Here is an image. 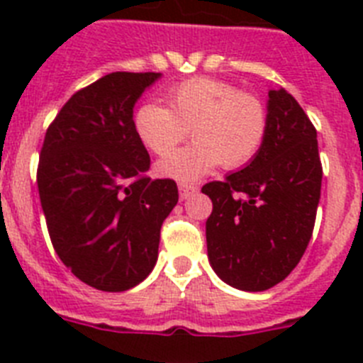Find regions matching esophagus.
Masks as SVG:
<instances>
[{"label": "esophagus", "mask_w": 363, "mask_h": 363, "mask_svg": "<svg viewBox=\"0 0 363 363\" xmlns=\"http://www.w3.org/2000/svg\"><path fill=\"white\" fill-rule=\"evenodd\" d=\"M178 189H179V198H182V200H187V198L194 196V194L198 192V185L189 184V182H182V184H178Z\"/></svg>", "instance_id": "esophagus-1"}]
</instances>
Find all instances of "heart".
<instances>
[{"label": "heart", "mask_w": 363, "mask_h": 363, "mask_svg": "<svg viewBox=\"0 0 363 363\" xmlns=\"http://www.w3.org/2000/svg\"><path fill=\"white\" fill-rule=\"evenodd\" d=\"M167 107L143 104L134 112V133L156 156L172 152L185 142L191 147L158 163L167 178L196 179L220 163L240 169L255 158L267 133L264 104L238 86L214 78H191L167 91Z\"/></svg>", "instance_id": "1"}]
</instances>
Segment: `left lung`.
<instances>
[{
  "mask_svg": "<svg viewBox=\"0 0 363 363\" xmlns=\"http://www.w3.org/2000/svg\"><path fill=\"white\" fill-rule=\"evenodd\" d=\"M322 189L316 129L285 91H269L267 133L255 158L223 182L205 184L211 267L242 291L289 277L313 236Z\"/></svg>",
  "mask_w": 363,
  "mask_h": 363,
  "instance_id": "obj_1",
  "label": "left lung"
}]
</instances>
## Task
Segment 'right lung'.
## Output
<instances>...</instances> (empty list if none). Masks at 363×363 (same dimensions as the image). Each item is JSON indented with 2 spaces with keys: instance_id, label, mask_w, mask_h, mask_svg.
I'll use <instances>...</instances> for the list:
<instances>
[{
  "instance_id": "1",
  "label": "right lung",
  "mask_w": 363,
  "mask_h": 363,
  "mask_svg": "<svg viewBox=\"0 0 363 363\" xmlns=\"http://www.w3.org/2000/svg\"><path fill=\"white\" fill-rule=\"evenodd\" d=\"M160 72H112L72 94L45 134L38 191L54 251L74 277L107 293L149 277L174 179H150L133 108Z\"/></svg>"
}]
</instances>
